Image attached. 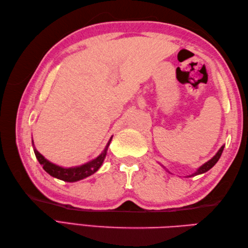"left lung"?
<instances>
[{
  "label": "left lung",
  "instance_id": "1",
  "mask_svg": "<svg viewBox=\"0 0 248 248\" xmlns=\"http://www.w3.org/2000/svg\"><path fill=\"white\" fill-rule=\"evenodd\" d=\"M224 145L220 147L219 148V150L217 152V155H215L211 160H209L208 162H205L203 165H202L200 166L198 170L195 171L194 173H192V175H189L188 177H194V176H197V175H200V173H203V172H205V171H208L209 170H211V168L217 164V161L219 160V157H220V155H222V154H223V150H224Z\"/></svg>",
  "mask_w": 248,
  "mask_h": 248
}]
</instances>
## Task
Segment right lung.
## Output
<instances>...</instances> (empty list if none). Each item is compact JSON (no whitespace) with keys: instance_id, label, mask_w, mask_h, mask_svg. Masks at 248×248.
Here are the masks:
<instances>
[{"instance_id":"add662e5","label":"right lung","mask_w":248,"mask_h":248,"mask_svg":"<svg viewBox=\"0 0 248 248\" xmlns=\"http://www.w3.org/2000/svg\"><path fill=\"white\" fill-rule=\"evenodd\" d=\"M110 140H112V138L109 139L108 145L105 146L104 150L102 151V154L98 155L96 159H93V161L85 163L81 166H76V167H62L59 165H55L53 163H51L50 161H48L46 157L40 155L38 151H37L34 148V152L35 155L37 157V160L40 163V165H43L44 170L49 173L50 176L60 179V180L66 181V182H76L78 180H82V179L92 176L93 173L96 172L100 167H101L102 163L105 159V155H107L108 152V148L109 146ZM34 145V143H33Z\"/></svg>"}]
</instances>
